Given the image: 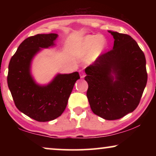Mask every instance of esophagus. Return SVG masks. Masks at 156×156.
Masks as SVG:
<instances>
[{"label":"esophagus","mask_w":156,"mask_h":156,"mask_svg":"<svg viewBox=\"0 0 156 156\" xmlns=\"http://www.w3.org/2000/svg\"><path fill=\"white\" fill-rule=\"evenodd\" d=\"M80 77L81 78H84L85 76V74H84V72L82 71V70H80Z\"/></svg>","instance_id":"obj_1"}]
</instances>
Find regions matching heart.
Here are the masks:
<instances>
[{"instance_id":"heart-1","label":"heart","mask_w":156,"mask_h":156,"mask_svg":"<svg viewBox=\"0 0 156 156\" xmlns=\"http://www.w3.org/2000/svg\"><path fill=\"white\" fill-rule=\"evenodd\" d=\"M106 48V40L99 35L85 36L76 44V54L81 56L88 55L87 62L91 63L101 56Z\"/></svg>"}]
</instances>
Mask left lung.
Returning a JSON list of instances; mask_svg holds the SVG:
<instances>
[{"label":"left lung","mask_w":156,"mask_h":156,"mask_svg":"<svg viewBox=\"0 0 156 156\" xmlns=\"http://www.w3.org/2000/svg\"><path fill=\"white\" fill-rule=\"evenodd\" d=\"M113 50L85 69L87 97L91 111L106 120H116L133 112L146 86V61L135 40L126 34L108 30Z\"/></svg>","instance_id":"8db88e82"}]
</instances>
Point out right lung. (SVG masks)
Segmentation results:
<instances>
[{
	"label": "right lung",
	"mask_w": 156,
	"mask_h": 156,
	"mask_svg": "<svg viewBox=\"0 0 156 156\" xmlns=\"http://www.w3.org/2000/svg\"><path fill=\"white\" fill-rule=\"evenodd\" d=\"M58 35L38 34L27 37L10 59L8 85L18 109L40 122L50 121L61 116L76 80L78 72L57 74L50 83L37 84L31 74L32 61L42 49L55 45Z\"/></svg>",
	"instance_id": "obj_1"
}]
</instances>
